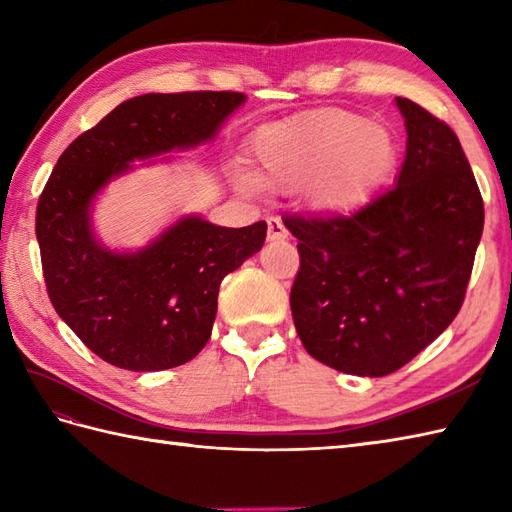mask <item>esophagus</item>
<instances>
[{
    "label": "esophagus",
    "instance_id": "1",
    "mask_svg": "<svg viewBox=\"0 0 512 512\" xmlns=\"http://www.w3.org/2000/svg\"><path fill=\"white\" fill-rule=\"evenodd\" d=\"M288 237V228L279 217H270L268 220V242H281V239Z\"/></svg>",
    "mask_w": 512,
    "mask_h": 512
}]
</instances>
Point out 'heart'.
I'll return each instance as SVG.
<instances>
[{"instance_id": "b5f03b06", "label": "heart", "mask_w": 512, "mask_h": 512, "mask_svg": "<svg viewBox=\"0 0 512 512\" xmlns=\"http://www.w3.org/2000/svg\"><path fill=\"white\" fill-rule=\"evenodd\" d=\"M257 180L297 191L323 215H350L374 198L396 162V140L383 125L343 110H323L259 129L253 140ZM244 189L255 178L239 173Z\"/></svg>"}]
</instances>
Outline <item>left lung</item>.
I'll use <instances>...</instances> for the list:
<instances>
[{"label":"left lung","instance_id":"1","mask_svg":"<svg viewBox=\"0 0 512 512\" xmlns=\"http://www.w3.org/2000/svg\"><path fill=\"white\" fill-rule=\"evenodd\" d=\"M396 184L350 217H286L301 266L292 319L308 354L354 376H387L460 312L484 202L453 129L409 99Z\"/></svg>","mask_w":512,"mask_h":512}]
</instances>
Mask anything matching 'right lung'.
<instances>
[{"instance_id":"obj_1","label":"right lung","mask_w":512,"mask_h":512,"mask_svg":"<svg viewBox=\"0 0 512 512\" xmlns=\"http://www.w3.org/2000/svg\"><path fill=\"white\" fill-rule=\"evenodd\" d=\"M246 94L182 92L129 99L63 151L37 204V242L48 297L103 361L160 372L206 345L222 279L259 253L266 222L244 228L182 215L138 250L107 248L94 202L134 162L209 143Z\"/></svg>"}]
</instances>
